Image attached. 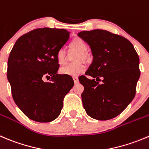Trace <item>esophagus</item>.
Instances as JSON below:
<instances>
[{"mask_svg":"<svg viewBox=\"0 0 149 149\" xmlns=\"http://www.w3.org/2000/svg\"><path fill=\"white\" fill-rule=\"evenodd\" d=\"M73 81H74L75 84H78L79 82V78L78 77H73Z\"/></svg>","mask_w":149,"mask_h":149,"instance_id":"obj_1","label":"esophagus"}]
</instances>
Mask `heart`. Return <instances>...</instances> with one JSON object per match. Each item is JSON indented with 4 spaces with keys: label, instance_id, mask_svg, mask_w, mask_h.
I'll return each mask as SVG.
<instances>
[{
    "label": "heart",
    "instance_id": "obj_1",
    "mask_svg": "<svg viewBox=\"0 0 149 149\" xmlns=\"http://www.w3.org/2000/svg\"><path fill=\"white\" fill-rule=\"evenodd\" d=\"M70 48L71 49L76 50L79 52V54L78 56L77 61L86 60L87 58V45L84 40L81 38L76 37L73 38L70 43ZM56 60L57 63L60 65L63 66L66 64V52L64 49H60L57 51L56 54ZM85 70V66L82 63H79L76 64L69 65L60 69V72L62 75L72 76V77H77L79 75L82 74Z\"/></svg>",
    "mask_w": 149,
    "mask_h": 149
}]
</instances>
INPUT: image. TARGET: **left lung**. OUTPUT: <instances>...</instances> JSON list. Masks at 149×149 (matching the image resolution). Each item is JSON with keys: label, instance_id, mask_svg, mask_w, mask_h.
<instances>
[{"label": "left lung", "instance_id": "1", "mask_svg": "<svg viewBox=\"0 0 149 149\" xmlns=\"http://www.w3.org/2000/svg\"><path fill=\"white\" fill-rule=\"evenodd\" d=\"M90 47L93 60L86 72L92 76L79 80L84 86L82 102L92 119L108 120L116 117L132 102L141 72L139 57L127 38L107 30L78 33ZM101 77L103 84L98 81Z\"/></svg>", "mask_w": 149, "mask_h": 149}]
</instances>
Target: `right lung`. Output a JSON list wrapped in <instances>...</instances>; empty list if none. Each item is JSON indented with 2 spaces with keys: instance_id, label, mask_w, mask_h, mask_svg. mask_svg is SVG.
Masks as SVG:
<instances>
[{
  "instance_id": "obj_1",
  "label": "right lung",
  "mask_w": 149,
  "mask_h": 149,
  "mask_svg": "<svg viewBox=\"0 0 149 149\" xmlns=\"http://www.w3.org/2000/svg\"><path fill=\"white\" fill-rule=\"evenodd\" d=\"M68 38L65 29H36L19 38L10 52L7 79L13 99L35 122L57 119L65 96L74 85L71 76L57 73L56 54ZM44 77L51 80L44 82Z\"/></svg>"
}]
</instances>
